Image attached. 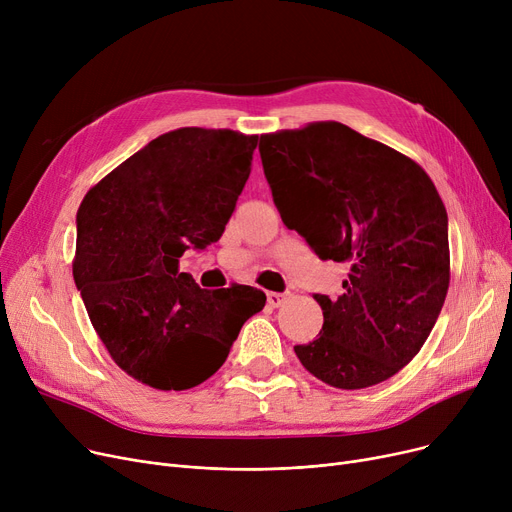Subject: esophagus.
I'll return each instance as SVG.
<instances>
[{"instance_id": "1", "label": "esophagus", "mask_w": 512, "mask_h": 512, "mask_svg": "<svg viewBox=\"0 0 512 512\" xmlns=\"http://www.w3.org/2000/svg\"><path fill=\"white\" fill-rule=\"evenodd\" d=\"M288 297V292H267V305L270 307H280Z\"/></svg>"}]
</instances>
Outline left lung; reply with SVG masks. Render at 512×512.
Segmentation results:
<instances>
[{
	"label": "left lung",
	"instance_id": "1",
	"mask_svg": "<svg viewBox=\"0 0 512 512\" xmlns=\"http://www.w3.org/2000/svg\"><path fill=\"white\" fill-rule=\"evenodd\" d=\"M259 153L282 222L348 270L336 301L313 294L324 326L294 353L334 388L392 378L419 353L448 292V215L434 182L340 122L261 134Z\"/></svg>",
	"mask_w": 512,
	"mask_h": 512
}]
</instances>
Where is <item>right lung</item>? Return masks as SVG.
Segmentation results:
<instances>
[{"mask_svg": "<svg viewBox=\"0 0 512 512\" xmlns=\"http://www.w3.org/2000/svg\"><path fill=\"white\" fill-rule=\"evenodd\" d=\"M257 134L178 128L128 157L76 213L72 274L112 359L157 390L218 371L265 305L253 286L207 290L178 272L188 249L218 242L251 174Z\"/></svg>", "mask_w": 512, "mask_h": 512, "instance_id": "add662e5", "label": "right lung"}]
</instances>
